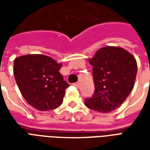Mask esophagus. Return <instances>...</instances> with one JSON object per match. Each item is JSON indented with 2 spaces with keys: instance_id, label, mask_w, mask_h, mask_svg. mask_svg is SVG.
Returning a JSON list of instances; mask_svg holds the SVG:
<instances>
[{
  "instance_id": "1",
  "label": "esophagus",
  "mask_w": 150,
  "mask_h": 150,
  "mask_svg": "<svg viewBox=\"0 0 150 150\" xmlns=\"http://www.w3.org/2000/svg\"><path fill=\"white\" fill-rule=\"evenodd\" d=\"M74 86H75L76 88H79V86H80V84H79V83H74Z\"/></svg>"
}]
</instances>
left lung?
<instances>
[{
	"instance_id": "1",
	"label": "left lung",
	"mask_w": 150,
	"mask_h": 150,
	"mask_svg": "<svg viewBox=\"0 0 150 150\" xmlns=\"http://www.w3.org/2000/svg\"><path fill=\"white\" fill-rule=\"evenodd\" d=\"M93 66V96L85 105L99 112L115 110L124 103L135 83L137 63L134 56L120 46H104L88 59Z\"/></svg>"
}]
</instances>
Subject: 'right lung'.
Segmentation results:
<instances>
[{"mask_svg": "<svg viewBox=\"0 0 150 150\" xmlns=\"http://www.w3.org/2000/svg\"><path fill=\"white\" fill-rule=\"evenodd\" d=\"M62 63L49 56L25 54L17 57L13 75L22 96L35 109H55L62 104L70 85L59 71Z\"/></svg>", "mask_w": 150, "mask_h": 150, "instance_id": "right-lung-1", "label": "right lung"}]
</instances>
